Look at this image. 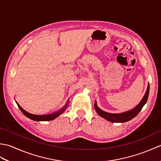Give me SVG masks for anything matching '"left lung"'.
Instances as JSON below:
<instances>
[{"mask_svg": "<svg viewBox=\"0 0 161 161\" xmlns=\"http://www.w3.org/2000/svg\"><path fill=\"white\" fill-rule=\"evenodd\" d=\"M149 93V84H148L147 89L146 93L143 97L142 100L141 101V102L136 106V107L133 108L132 110L129 111L127 112L122 113V114H110V113H107L102 111L101 109L97 107L96 102L94 104V107L95 111L97 114L100 115L101 117L104 118V119H107V120L112 122H126L127 121H129L130 119H133L137 115L139 112L141 111L142 107H144V105L146 104L147 101L148 96Z\"/></svg>", "mask_w": 161, "mask_h": 161, "instance_id": "obj_1", "label": "left lung"}]
</instances>
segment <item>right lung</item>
<instances>
[{
	"mask_svg": "<svg viewBox=\"0 0 161 161\" xmlns=\"http://www.w3.org/2000/svg\"><path fill=\"white\" fill-rule=\"evenodd\" d=\"M68 104V103L66 104V106H65V107L62 109H61V110H59V111H57L56 113H54V114L39 115H35V114H30V113L27 112L26 111L24 110L23 108L20 107V106L19 104H17L19 108H20V110L22 111L23 114L25 115L26 117H28V118L31 119H33V120H35V121H49V120H53V119H54V118H56L57 117H58V116L60 115L61 114H62L64 111H65V110H66V108H67Z\"/></svg>",
	"mask_w": 161,
	"mask_h": 161,
	"instance_id": "obj_1",
	"label": "right lung"
}]
</instances>
